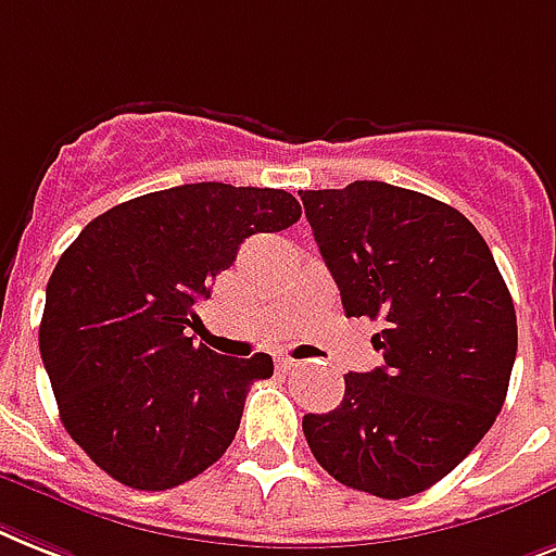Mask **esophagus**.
<instances>
[{
    "label": "esophagus",
    "instance_id": "34e87169",
    "mask_svg": "<svg viewBox=\"0 0 556 556\" xmlns=\"http://www.w3.org/2000/svg\"><path fill=\"white\" fill-rule=\"evenodd\" d=\"M277 365H279V371H291V368H296V359H291V356H279L277 359Z\"/></svg>",
    "mask_w": 556,
    "mask_h": 556
}]
</instances>
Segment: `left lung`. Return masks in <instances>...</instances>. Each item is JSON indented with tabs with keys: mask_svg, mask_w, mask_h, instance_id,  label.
I'll list each match as a JSON object with an SVG mask.
<instances>
[{
	"mask_svg": "<svg viewBox=\"0 0 556 556\" xmlns=\"http://www.w3.org/2000/svg\"><path fill=\"white\" fill-rule=\"evenodd\" d=\"M345 317L380 319L382 365L345 374L328 414H305L311 454L333 480L414 497L489 434L508 394L517 314L494 256L457 207L359 179L300 191Z\"/></svg>",
	"mask_w": 556,
	"mask_h": 556,
	"instance_id": "obj_1",
	"label": "left lung"
}]
</instances>
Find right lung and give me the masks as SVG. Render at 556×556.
Here are the masks:
<instances>
[{
	"mask_svg": "<svg viewBox=\"0 0 556 556\" xmlns=\"http://www.w3.org/2000/svg\"><path fill=\"white\" fill-rule=\"evenodd\" d=\"M277 188L179 185L85 225L45 291L39 351L71 440L116 482L165 491L214 466L274 359L197 345V305L251 233L286 231Z\"/></svg>",
	"mask_w": 556,
	"mask_h": 556,
	"instance_id": "right-lung-1",
	"label": "right lung"
}]
</instances>
